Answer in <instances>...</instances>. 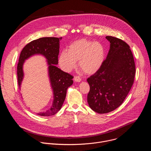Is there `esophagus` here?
I'll return each instance as SVG.
<instances>
[{
  "label": "esophagus",
  "mask_w": 151,
  "mask_h": 151,
  "mask_svg": "<svg viewBox=\"0 0 151 151\" xmlns=\"http://www.w3.org/2000/svg\"><path fill=\"white\" fill-rule=\"evenodd\" d=\"M74 80L76 82H81V77L79 76H74Z\"/></svg>",
  "instance_id": "esophagus-1"
}]
</instances>
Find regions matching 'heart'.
<instances>
[{
  "label": "heart",
  "mask_w": 151,
  "mask_h": 151,
  "mask_svg": "<svg viewBox=\"0 0 151 151\" xmlns=\"http://www.w3.org/2000/svg\"><path fill=\"white\" fill-rule=\"evenodd\" d=\"M103 46L99 42L82 39L71 44L68 50H63L58 58L60 67L69 72L76 65L85 73L93 74L101 66L104 60Z\"/></svg>",
  "instance_id": "obj_1"
}]
</instances>
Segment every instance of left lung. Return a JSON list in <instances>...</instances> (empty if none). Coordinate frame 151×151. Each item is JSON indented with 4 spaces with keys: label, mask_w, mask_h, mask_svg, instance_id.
<instances>
[{
    "label": "left lung",
    "mask_w": 151,
    "mask_h": 151,
    "mask_svg": "<svg viewBox=\"0 0 151 151\" xmlns=\"http://www.w3.org/2000/svg\"><path fill=\"white\" fill-rule=\"evenodd\" d=\"M110 49L100 68L87 79L90 90L87 101L99 114L112 112L124 101L134 83L136 68L133 53L127 43L107 36Z\"/></svg>",
    "instance_id": "obj_1"
}]
</instances>
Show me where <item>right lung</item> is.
I'll list each match as a JSON object with an SVG mask.
<instances>
[{
  "label": "right lung",
  "mask_w": 151,
  "mask_h": 151,
  "mask_svg": "<svg viewBox=\"0 0 151 151\" xmlns=\"http://www.w3.org/2000/svg\"><path fill=\"white\" fill-rule=\"evenodd\" d=\"M62 37H47L34 40L27 44L21 51L17 65V78L19 87L23 79V65L24 60L30 56L39 54L44 55L48 60L49 76L54 92V101L51 108L46 112L39 113L40 116H48L57 113L64 103L67 89L73 83V76L64 72L55 64L58 63L60 40Z\"/></svg>",
  "instance_id": "obj_1"
}]
</instances>
